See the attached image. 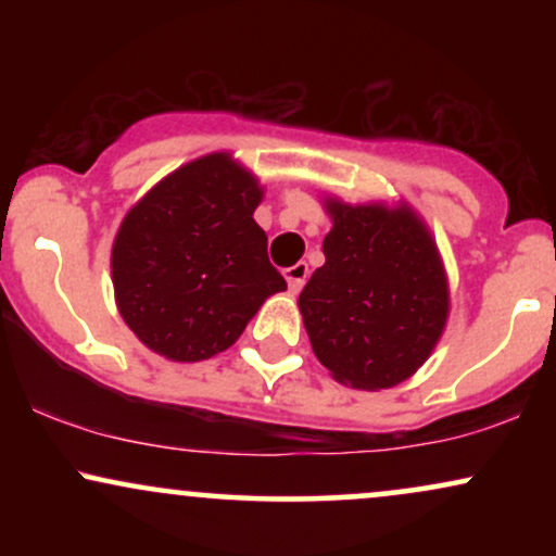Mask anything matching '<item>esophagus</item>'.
I'll return each instance as SVG.
<instances>
[{
    "label": "esophagus",
    "mask_w": 556,
    "mask_h": 556,
    "mask_svg": "<svg viewBox=\"0 0 556 556\" xmlns=\"http://www.w3.org/2000/svg\"><path fill=\"white\" fill-rule=\"evenodd\" d=\"M285 279H287V287H290L292 295H298V292L303 290L305 279H308V264H305V261H298L295 266L285 269Z\"/></svg>",
    "instance_id": "34e87169"
}]
</instances>
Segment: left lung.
Wrapping results in <instances>:
<instances>
[{"label": "left lung", "instance_id": "8db88e82", "mask_svg": "<svg viewBox=\"0 0 556 556\" xmlns=\"http://www.w3.org/2000/svg\"><path fill=\"white\" fill-rule=\"evenodd\" d=\"M324 266L298 298L311 348L344 387H397L429 361L450 282L429 225L407 203L324 198Z\"/></svg>", "mask_w": 556, "mask_h": 556}]
</instances>
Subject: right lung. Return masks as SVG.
Returning a JSON list of instances; mask_svg holds the SVG:
<instances>
[{"label": "right lung", "mask_w": 556, "mask_h": 556, "mask_svg": "<svg viewBox=\"0 0 556 556\" xmlns=\"http://www.w3.org/2000/svg\"><path fill=\"white\" fill-rule=\"evenodd\" d=\"M264 188L227 151L162 177L112 242L114 303L162 358L198 363L238 342L266 298L287 290L253 212Z\"/></svg>", "instance_id": "obj_1"}]
</instances>
